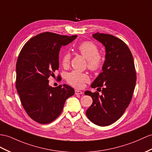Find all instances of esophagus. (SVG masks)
<instances>
[{
	"instance_id": "1",
	"label": "esophagus",
	"mask_w": 152,
	"mask_h": 152,
	"mask_svg": "<svg viewBox=\"0 0 152 152\" xmlns=\"http://www.w3.org/2000/svg\"><path fill=\"white\" fill-rule=\"evenodd\" d=\"M75 94L76 95H80V94H83V91L78 90H75Z\"/></svg>"
}]
</instances>
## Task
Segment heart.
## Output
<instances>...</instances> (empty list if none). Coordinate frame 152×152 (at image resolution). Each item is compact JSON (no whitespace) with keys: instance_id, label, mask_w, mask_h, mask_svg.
<instances>
[{"instance_id":"1","label":"heart","mask_w":152,"mask_h":152,"mask_svg":"<svg viewBox=\"0 0 152 152\" xmlns=\"http://www.w3.org/2000/svg\"><path fill=\"white\" fill-rule=\"evenodd\" d=\"M79 52L87 60L88 68L91 71L99 69L102 65V57L99 53V48L95 44L91 42H84L79 44L77 47ZM70 54L65 53L62 57V64L66 67L69 64ZM66 80L68 83L76 88H81L85 83L89 80V77L86 74L77 71H73L69 73Z\"/></svg>"}]
</instances>
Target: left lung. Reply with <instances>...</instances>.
Returning a JSON list of instances; mask_svg holds the SVG:
<instances>
[{
    "mask_svg": "<svg viewBox=\"0 0 152 152\" xmlns=\"http://www.w3.org/2000/svg\"><path fill=\"white\" fill-rule=\"evenodd\" d=\"M92 37L105 48L102 72L91 84L101 89L102 95L87 90L93 102L86 112L92 123L100 126L113 124L123 115L130 102L136 83L132 54L123 40L115 36L96 33Z\"/></svg>",
    "mask_w": 152,
    "mask_h": 152,
    "instance_id": "obj_1",
    "label": "left lung"
}]
</instances>
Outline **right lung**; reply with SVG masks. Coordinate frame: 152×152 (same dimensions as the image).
Returning <instances> with one entry per match:
<instances>
[{"mask_svg":"<svg viewBox=\"0 0 152 152\" xmlns=\"http://www.w3.org/2000/svg\"><path fill=\"white\" fill-rule=\"evenodd\" d=\"M77 35L45 32L36 35L22 48L16 64V88L24 109L33 120L50 123L60 115L66 100L74 95L68 84L52 87L48 78L58 69L61 48Z\"/></svg>","mask_w":152,"mask_h":152,"instance_id":"1","label":"right lung"}]
</instances>
